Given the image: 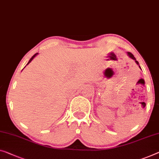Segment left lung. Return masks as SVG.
I'll return each mask as SVG.
<instances>
[{
	"instance_id": "8db88e82",
	"label": "left lung",
	"mask_w": 159,
	"mask_h": 159,
	"mask_svg": "<svg viewBox=\"0 0 159 159\" xmlns=\"http://www.w3.org/2000/svg\"><path fill=\"white\" fill-rule=\"evenodd\" d=\"M128 55H129V57H130V58H131L132 59H134V60L135 61H136V63H137V64H138V65H139V62H138V61H136V58H135V57H134V55H133V54H132L131 53H130V52H128ZM139 67H140V66H139ZM140 68H141V67H140Z\"/></svg>"
}]
</instances>
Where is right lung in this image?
<instances>
[{
	"instance_id": "add662e5",
	"label": "right lung",
	"mask_w": 159,
	"mask_h": 159,
	"mask_svg": "<svg viewBox=\"0 0 159 159\" xmlns=\"http://www.w3.org/2000/svg\"><path fill=\"white\" fill-rule=\"evenodd\" d=\"M37 54H38V53H35V54H34V56H32V58H30V60H29V61H28V63H27V65H28V63H30V61H32V60H33V59H34V57H35V56H36V55H37Z\"/></svg>"
}]
</instances>
